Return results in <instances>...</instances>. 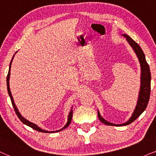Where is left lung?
I'll return each instance as SVG.
<instances>
[{
  "instance_id": "left-lung-1",
  "label": "left lung",
  "mask_w": 156,
  "mask_h": 156,
  "mask_svg": "<svg viewBox=\"0 0 156 156\" xmlns=\"http://www.w3.org/2000/svg\"><path fill=\"white\" fill-rule=\"evenodd\" d=\"M124 37H126L128 43L133 49L135 53L136 54L137 57L139 60V63L140 65L141 73H140V91H139L138 98L137 101L136 106L135 108V110L133 113L131 117L127 122L123 124H114L105 120L102 116L101 115L99 111H98V116L99 120L102 122L103 123L108 126H127L128 124L133 123L135 120L137 119L139 116L141 115V113L145 111L148 105L149 98H150L151 94V76L150 72V68H149L148 64L147 63L146 56L143 51L141 49V48L139 46V45L136 42L133 40L130 36H128L127 34H122Z\"/></svg>"
}]
</instances>
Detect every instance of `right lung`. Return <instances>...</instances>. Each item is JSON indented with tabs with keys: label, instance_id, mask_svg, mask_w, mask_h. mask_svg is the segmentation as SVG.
Masks as SVG:
<instances>
[{
	"label": "right lung",
	"instance_id": "add662e5",
	"mask_svg": "<svg viewBox=\"0 0 156 156\" xmlns=\"http://www.w3.org/2000/svg\"><path fill=\"white\" fill-rule=\"evenodd\" d=\"M18 52V51H17ZM17 52H16V53H17ZM16 53L14 54L13 58H12L11 59V61H10V65H9V70H8V76H7V79H6V83H7V88H8V95H9L10 96V98L11 100V103H12V105H13V107L14 110H15V112L16 113V115H18V117L19 119L20 120V121L22 122L23 123H24L25 125L29 126V127L32 128L33 129L37 130V131H39V132H42V133H56V132H59L61 131V130H63V129H65L68 127V126L70 125V122H71V120H72V117H73V106L71 107V109H70V111L69 112V113H68V121L67 123H66V125L64 126V127H63L61 128V129L60 130H54V131H48V130H43L42 128L38 127V126L36 125V124L32 123V122L29 121L27 119H26L23 116L21 115V114L20 113V112L18 111V110L17 108V107H16V105L15 104V103H14V101H13V98L12 96V94H11V92H10V86H9V80H10V68H11V63L12 62H13V59L14 58V55H16Z\"/></svg>",
	"mask_w": 156,
	"mask_h": 156
}]
</instances>
